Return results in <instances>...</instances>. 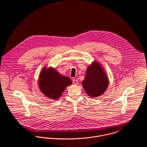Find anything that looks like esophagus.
Listing matches in <instances>:
<instances>
[{
    "mask_svg": "<svg viewBox=\"0 0 147 147\" xmlns=\"http://www.w3.org/2000/svg\"><path fill=\"white\" fill-rule=\"evenodd\" d=\"M73 83L74 85H78L79 84V82H78V81L77 80V79H73Z\"/></svg>",
    "mask_w": 147,
    "mask_h": 147,
    "instance_id": "esophagus-1",
    "label": "esophagus"
}]
</instances>
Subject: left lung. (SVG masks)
Masks as SVG:
<instances>
[{"label":"left lung","instance_id":"obj_1","mask_svg":"<svg viewBox=\"0 0 147 147\" xmlns=\"http://www.w3.org/2000/svg\"><path fill=\"white\" fill-rule=\"evenodd\" d=\"M82 84L85 91L91 98L100 96L106 90L108 78L98 62H94L88 67Z\"/></svg>","mask_w":147,"mask_h":147}]
</instances>
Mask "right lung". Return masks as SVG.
Returning <instances> with one entry per match:
<instances>
[{
  "label": "right lung",
  "instance_id": "right-lung-1",
  "mask_svg": "<svg viewBox=\"0 0 147 147\" xmlns=\"http://www.w3.org/2000/svg\"><path fill=\"white\" fill-rule=\"evenodd\" d=\"M72 83L69 77L61 75L53 68H43L41 71L38 85L42 93L47 97L57 100L62 95L65 89Z\"/></svg>",
  "mask_w": 147,
  "mask_h": 147
}]
</instances>
